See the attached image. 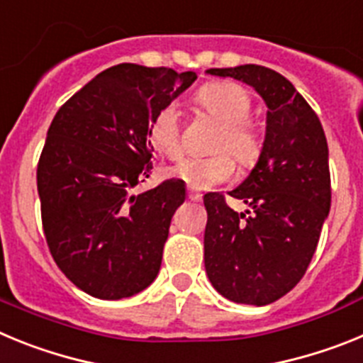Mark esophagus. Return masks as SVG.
<instances>
[{
	"label": "esophagus",
	"instance_id": "esophagus-1",
	"mask_svg": "<svg viewBox=\"0 0 363 363\" xmlns=\"http://www.w3.org/2000/svg\"><path fill=\"white\" fill-rule=\"evenodd\" d=\"M187 196H189V200H192V201H201V194H200V192L189 191Z\"/></svg>",
	"mask_w": 363,
	"mask_h": 363
}]
</instances>
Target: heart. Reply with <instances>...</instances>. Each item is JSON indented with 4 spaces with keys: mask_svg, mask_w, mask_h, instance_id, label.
<instances>
[{
    "mask_svg": "<svg viewBox=\"0 0 363 363\" xmlns=\"http://www.w3.org/2000/svg\"><path fill=\"white\" fill-rule=\"evenodd\" d=\"M196 105L221 123L209 158H185L172 167V174L192 189H211L234 174V160L252 167L262 156L264 138L251 121V96L233 82H211L196 92ZM149 140L162 156L176 160L184 152L182 127L174 105L154 112L149 121Z\"/></svg>",
    "mask_w": 363,
    "mask_h": 363,
    "instance_id": "b5f03b06",
    "label": "heart"
}]
</instances>
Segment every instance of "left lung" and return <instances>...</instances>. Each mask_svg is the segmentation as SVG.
<instances>
[{"label": "left lung", "instance_id": "8db88e82", "mask_svg": "<svg viewBox=\"0 0 363 363\" xmlns=\"http://www.w3.org/2000/svg\"><path fill=\"white\" fill-rule=\"evenodd\" d=\"M255 86L265 99L267 130L249 178L229 194L251 211L236 213L220 192L203 196L205 271L221 296L267 306L301 280L331 207L325 133L293 83L262 65L209 69Z\"/></svg>", "mask_w": 363, "mask_h": 363}]
</instances>
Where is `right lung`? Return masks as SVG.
I'll return each mask as SVG.
<instances>
[{
    "mask_svg": "<svg viewBox=\"0 0 363 363\" xmlns=\"http://www.w3.org/2000/svg\"><path fill=\"white\" fill-rule=\"evenodd\" d=\"M194 79L121 63L67 99L50 123L38 163L45 240L63 274L91 296H133L158 277L184 182L133 189L152 172L150 118Z\"/></svg>",
    "mask_w": 363,
    "mask_h": 363,
    "instance_id": "add662e5",
    "label": "right lung"
}]
</instances>
